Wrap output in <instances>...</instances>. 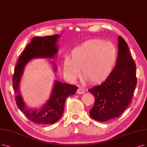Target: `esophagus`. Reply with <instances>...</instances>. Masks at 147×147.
<instances>
[{
  "label": "esophagus",
  "instance_id": "1",
  "mask_svg": "<svg viewBox=\"0 0 147 147\" xmlns=\"http://www.w3.org/2000/svg\"><path fill=\"white\" fill-rule=\"evenodd\" d=\"M77 92L78 94H83V93H84L85 92V90H84V89H83V88L80 87V88H78V89Z\"/></svg>",
  "mask_w": 147,
  "mask_h": 147
}]
</instances>
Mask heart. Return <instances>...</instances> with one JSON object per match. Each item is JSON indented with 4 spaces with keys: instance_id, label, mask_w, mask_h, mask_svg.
<instances>
[{
    "instance_id": "b5f03b06",
    "label": "heart",
    "mask_w": 147,
    "mask_h": 147,
    "mask_svg": "<svg viewBox=\"0 0 147 147\" xmlns=\"http://www.w3.org/2000/svg\"><path fill=\"white\" fill-rule=\"evenodd\" d=\"M118 58V50L111 42L91 40L75 47L63 62V70L72 81L80 75L85 81L99 83L107 80L112 73Z\"/></svg>"
}]
</instances>
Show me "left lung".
<instances>
[{"instance_id": "obj_1", "label": "left lung", "mask_w": 147, "mask_h": 147, "mask_svg": "<svg viewBox=\"0 0 147 147\" xmlns=\"http://www.w3.org/2000/svg\"><path fill=\"white\" fill-rule=\"evenodd\" d=\"M118 58L112 73L100 84L89 89L95 96L92 118L105 122L119 117L131 102L137 84L136 64L125 41L118 37Z\"/></svg>"}]
</instances>
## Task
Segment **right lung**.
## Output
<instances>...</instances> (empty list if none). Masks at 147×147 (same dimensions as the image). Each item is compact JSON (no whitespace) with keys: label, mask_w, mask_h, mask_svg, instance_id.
I'll use <instances>...</instances> for the list:
<instances>
[{"label":"right lung","mask_w":147,"mask_h":147,"mask_svg":"<svg viewBox=\"0 0 147 147\" xmlns=\"http://www.w3.org/2000/svg\"><path fill=\"white\" fill-rule=\"evenodd\" d=\"M60 37L58 34L34 37L22 52L14 69L13 84L17 107L29 120L37 124H54L63 113L66 98L74 95L78 89L77 86L54 81L49 99L40 109L28 107L20 93V83L26 64L34 58H55L58 51L57 43ZM51 63L54 72H56L57 66L55 63L52 61Z\"/></svg>","instance_id":"add662e5"}]
</instances>
